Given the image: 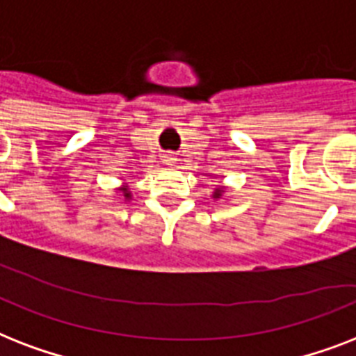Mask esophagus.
Returning <instances> with one entry per match:
<instances>
[{"mask_svg":"<svg viewBox=\"0 0 356 356\" xmlns=\"http://www.w3.org/2000/svg\"><path fill=\"white\" fill-rule=\"evenodd\" d=\"M175 161H177V159H175L172 153H166V155H164V164H166V166H175Z\"/></svg>","mask_w":356,"mask_h":356,"instance_id":"esophagus-1","label":"esophagus"}]
</instances>
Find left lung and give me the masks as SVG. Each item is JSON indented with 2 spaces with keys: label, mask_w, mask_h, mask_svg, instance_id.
<instances>
[{
  "label": "left lung",
  "mask_w": 356,
  "mask_h": 356,
  "mask_svg": "<svg viewBox=\"0 0 356 356\" xmlns=\"http://www.w3.org/2000/svg\"><path fill=\"white\" fill-rule=\"evenodd\" d=\"M225 192H227V188H225V186H220V188H216L214 192H212V200L214 201L222 200L223 195H225Z\"/></svg>",
  "instance_id": "1"
}]
</instances>
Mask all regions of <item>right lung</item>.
Masks as SVG:
<instances>
[{
  "label": "right lung",
  "mask_w": 356,
  "mask_h": 356,
  "mask_svg": "<svg viewBox=\"0 0 356 356\" xmlns=\"http://www.w3.org/2000/svg\"><path fill=\"white\" fill-rule=\"evenodd\" d=\"M116 192H120V195H122L125 201L133 200V194H131V190H129L127 183H122V186H118V188H116Z\"/></svg>",
  "instance_id": "obj_1"
}]
</instances>
